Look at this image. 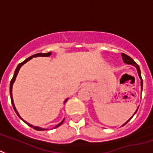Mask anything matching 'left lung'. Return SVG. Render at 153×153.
<instances>
[{"label":"left lung","instance_id":"8db88e82","mask_svg":"<svg viewBox=\"0 0 153 153\" xmlns=\"http://www.w3.org/2000/svg\"><path fill=\"white\" fill-rule=\"evenodd\" d=\"M122 58H123V62H124V63L128 64V65H131V66H134L136 68V70H137V73H138V75H139V77H140V87H141V91H142V90H143V80H142V78H141V73H140V66H139L138 65H137V63H136V62L134 61L133 59H132V58H131V57H129V56L127 55V54H125V53H122ZM138 108H137V109H136V111H135V113H134L133 115L131 116V118L129 119V120H128L127 121V122H125V123H123V124L122 126L125 125L126 123H128V121L130 120H131V119L132 118V117H133L134 115L136 114V111H137V110H138Z\"/></svg>","mask_w":153,"mask_h":153}]
</instances>
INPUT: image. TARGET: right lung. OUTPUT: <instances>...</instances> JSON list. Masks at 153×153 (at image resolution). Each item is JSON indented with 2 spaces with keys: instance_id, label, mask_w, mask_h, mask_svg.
Instances as JSON below:
<instances>
[{
  "instance_id": "right-lung-1",
  "label": "right lung",
  "mask_w": 153,
  "mask_h": 153,
  "mask_svg": "<svg viewBox=\"0 0 153 153\" xmlns=\"http://www.w3.org/2000/svg\"><path fill=\"white\" fill-rule=\"evenodd\" d=\"M51 52H49V53H36V54H33V55L32 56H30V58H28L25 59V61H23L22 62H21L20 64H18V66H17V68H16V70H15V72H14V74H13V79H12L11 82H10V88H9V91H10V98H11V102H12V105H13V109H14L15 111V112L17 113V115L19 116V118L22 120H23L24 122H25L27 125H29L30 127H31V128H34L35 130H38V131H43V130H47L46 128H40V127H38V126H33L32 125V124H30V123H29L28 122H26L25 120H24L21 117V115H19V113H18V111H17V109H16V108H15V105H14V102H13V93H12V91H13V83H14V82L15 80H16V78H17V74H18V72H19V70L20 68L22 67L23 65L25 63H26L28 61H30V59H32L33 58H34V57H49V56H51ZM68 100V99H66L65 101H64V103H66V101ZM65 119H63L62 120V122H60V123H58V124H57V125L54 127V128H58V127H59V126L61 125L62 123H63V121Z\"/></svg>"
}]
</instances>
